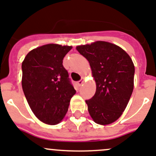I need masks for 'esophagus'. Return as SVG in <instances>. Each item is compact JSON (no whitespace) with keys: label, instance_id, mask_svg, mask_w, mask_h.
<instances>
[{"label":"esophagus","instance_id":"1","mask_svg":"<svg viewBox=\"0 0 156 156\" xmlns=\"http://www.w3.org/2000/svg\"><path fill=\"white\" fill-rule=\"evenodd\" d=\"M77 83H78V85H79V86H81V85L84 83V78H81V79L80 80V81H78Z\"/></svg>","mask_w":156,"mask_h":156}]
</instances>
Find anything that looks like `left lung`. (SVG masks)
<instances>
[{
    "mask_svg": "<svg viewBox=\"0 0 156 156\" xmlns=\"http://www.w3.org/2000/svg\"><path fill=\"white\" fill-rule=\"evenodd\" d=\"M76 50L89 62L96 85L93 97L85 101L94 122L107 125L125 110L134 89V65L121 47L106 41L81 45Z\"/></svg>",
    "mask_w": 156,
    "mask_h": 156,
    "instance_id": "obj_1",
    "label": "left lung"
}]
</instances>
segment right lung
Here are the masks:
<instances>
[{
    "label": "right lung",
    "mask_w": 156,
    "mask_h": 156,
    "mask_svg": "<svg viewBox=\"0 0 156 156\" xmlns=\"http://www.w3.org/2000/svg\"><path fill=\"white\" fill-rule=\"evenodd\" d=\"M71 46L50 43L31 50L22 61V86L31 109L40 121L58 124L76 93L63 66Z\"/></svg>",
    "instance_id": "right-lung-1"
}]
</instances>
